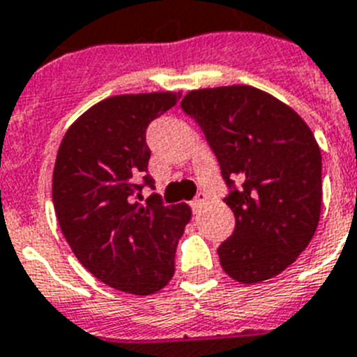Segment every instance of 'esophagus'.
<instances>
[{"label": "esophagus", "mask_w": 357, "mask_h": 357, "mask_svg": "<svg viewBox=\"0 0 357 357\" xmlns=\"http://www.w3.org/2000/svg\"><path fill=\"white\" fill-rule=\"evenodd\" d=\"M205 202H206V196L205 194H199V196L196 197V199H194L192 203H190V206H192V211L194 212H199L203 208V205H205Z\"/></svg>", "instance_id": "esophagus-1"}]
</instances>
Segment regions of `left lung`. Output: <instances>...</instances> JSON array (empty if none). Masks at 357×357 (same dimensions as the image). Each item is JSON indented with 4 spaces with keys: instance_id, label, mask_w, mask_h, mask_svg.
<instances>
[{
    "instance_id": "left-lung-1",
    "label": "left lung",
    "mask_w": 357,
    "mask_h": 357,
    "mask_svg": "<svg viewBox=\"0 0 357 357\" xmlns=\"http://www.w3.org/2000/svg\"><path fill=\"white\" fill-rule=\"evenodd\" d=\"M181 109L202 127L232 188L223 202L236 229L218 248L223 271L245 285L281 274L310 243L321 214V151L312 130L289 105L250 85L190 91Z\"/></svg>"
}]
</instances>
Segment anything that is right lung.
Instances as JSON below:
<instances>
[{
	"mask_svg": "<svg viewBox=\"0 0 357 357\" xmlns=\"http://www.w3.org/2000/svg\"><path fill=\"white\" fill-rule=\"evenodd\" d=\"M179 96L107 98L72 123L56 155L52 202L63 236L86 271L127 294H154L172 280L176 247L192 215L185 203L165 206L158 194L146 205L137 202L143 185L154 187L146 127Z\"/></svg>",
	"mask_w": 357,
	"mask_h": 357,
	"instance_id": "right-lung-1",
	"label": "right lung"
}]
</instances>
